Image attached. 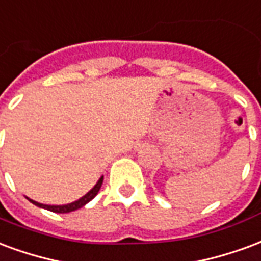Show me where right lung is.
Masks as SVG:
<instances>
[{
    "instance_id": "1",
    "label": "right lung",
    "mask_w": 261,
    "mask_h": 261,
    "mask_svg": "<svg viewBox=\"0 0 261 261\" xmlns=\"http://www.w3.org/2000/svg\"><path fill=\"white\" fill-rule=\"evenodd\" d=\"M102 179H104V176H101L100 179L97 180V184L93 188H91L90 191L87 192L86 195L82 196L81 199H77V200L72 201V203H68V204H62V206H51V204H43V203H39V201H34L29 197H26L30 203H33L34 206L40 207V208H45V210H50L53 213H70V211H75V210H79L82 208L83 206H86L87 203L90 200H93L96 195L100 191V188L102 185Z\"/></svg>"
}]
</instances>
